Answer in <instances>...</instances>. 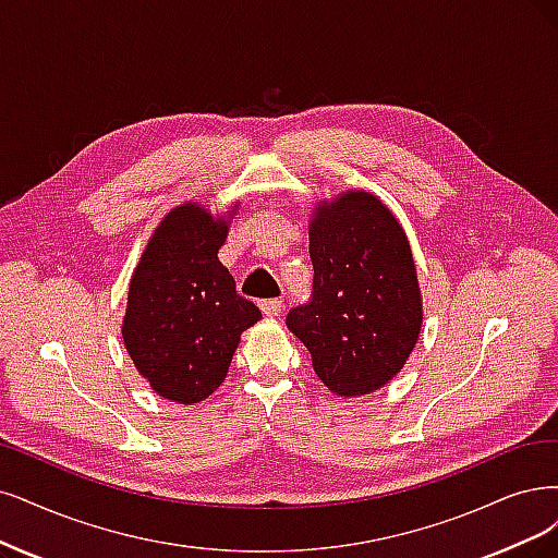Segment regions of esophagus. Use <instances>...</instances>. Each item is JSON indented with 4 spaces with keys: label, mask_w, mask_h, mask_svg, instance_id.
Segmentation results:
<instances>
[{
    "label": "esophagus",
    "mask_w": 558,
    "mask_h": 558,
    "mask_svg": "<svg viewBox=\"0 0 558 558\" xmlns=\"http://www.w3.org/2000/svg\"><path fill=\"white\" fill-rule=\"evenodd\" d=\"M259 311L264 313V317H278L280 311H282V301L280 299L259 301Z\"/></svg>",
    "instance_id": "1"
}]
</instances>
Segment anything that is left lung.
I'll list each match as a JSON object with an SVG mask.
<instances>
[{
    "label": "left lung",
    "mask_w": 558,
    "mask_h": 558,
    "mask_svg": "<svg viewBox=\"0 0 558 558\" xmlns=\"http://www.w3.org/2000/svg\"><path fill=\"white\" fill-rule=\"evenodd\" d=\"M313 292L287 328L340 398L393 379L414 349L423 305L411 247L398 218L369 193L322 204L311 225Z\"/></svg>",
    "instance_id": "8db88e82"
}]
</instances>
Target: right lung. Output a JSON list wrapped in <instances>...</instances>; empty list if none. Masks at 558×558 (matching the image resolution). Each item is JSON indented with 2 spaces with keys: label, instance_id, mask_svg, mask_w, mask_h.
I'll use <instances>...</instances> for the list:
<instances>
[{
  "label": "right lung",
  "instance_id": "add662e5",
  "mask_svg": "<svg viewBox=\"0 0 558 558\" xmlns=\"http://www.w3.org/2000/svg\"><path fill=\"white\" fill-rule=\"evenodd\" d=\"M225 239V220L197 204L177 206L131 278L123 344L165 400L195 404L209 398L227 377L241 333L262 319L218 262Z\"/></svg>",
  "mask_w": 558,
  "mask_h": 558
}]
</instances>
